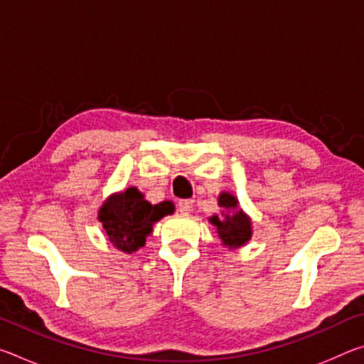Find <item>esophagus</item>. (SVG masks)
Masks as SVG:
<instances>
[{
    "label": "esophagus",
    "instance_id": "34e87169",
    "mask_svg": "<svg viewBox=\"0 0 364 364\" xmlns=\"http://www.w3.org/2000/svg\"><path fill=\"white\" fill-rule=\"evenodd\" d=\"M193 205H194V200H191V199H183L178 202V208H180L181 213H189L191 210H193Z\"/></svg>",
    "mask_w": 364,
    "mask_h": 364
}]
</instances>
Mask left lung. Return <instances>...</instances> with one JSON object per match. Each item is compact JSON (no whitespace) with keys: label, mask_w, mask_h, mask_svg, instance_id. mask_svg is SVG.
<instances>
[{"label":"left lung","mask_w":364,"mask_h":364,"mask_svg":"<svg viewBox=\"0 0 364 364\" xmlns=\"http://www.w3.org/2000/svg\"><path fill=\"white\" fill-rule=\"evenodd\" d=\"M218 205L223 208V218L217 213L208 217V221L217 228L221 245L230 250H237L252 239V218L239 207L237 197L223 191L218 196Z\"/></svg>","instance_id":"left-lung-1"}]
</instances>
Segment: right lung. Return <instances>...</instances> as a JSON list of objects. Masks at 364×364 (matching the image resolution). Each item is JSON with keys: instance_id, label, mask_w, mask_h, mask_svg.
I'll return each mask as SVG.
<instances>
[{"instance_id": "obj_1", "label": "right lung", "mask_w": 364, "mask_h": 364, "mask_svg": "<svg viewBox=\"0 0 364 364\" xmlns=\"http://www.w3.org/2000/svg\"><path fill=\"white\" fill-rule=\"evenodd\" d=\"M173 212V202L164 200L152 205L138 188L132 186L110 194L97 210V220L117 250L133 254L144 247L154 223Z\"/></svg>"}]
</instances>
